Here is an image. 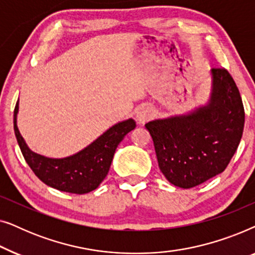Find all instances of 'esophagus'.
I'll use <instances>...</instances> for the list:
<instances>
[{
	"label": "esophagus",
	"instance_id": "obj_1",
	"mask_svg": "<svg viewBox=\"0 0 255 255\" xmlns=\"http://www.w3.org/2000/svg\"><path fill=\"white\" fill-rule=\"evenodd\" d=\"M153 116V110L152 108H149L147 106H142L139 108V109L135 111V122L138 124H145L146 122L149 121Z\"/></svg>",
	"mask_w": 255,
	"mask_h": 255
}]
</instances>
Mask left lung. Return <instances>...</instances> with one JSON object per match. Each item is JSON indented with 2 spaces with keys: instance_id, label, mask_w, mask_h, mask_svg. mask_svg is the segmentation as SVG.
Instances as JSON below:
<instances>
[{
  "instance_id": "1",
  "label": "left lung",
  "mask_w": 255,
  "mask_h": 255,
  "mask_svg": "<svg viewBox=\"0 0 255 255\" xmlns=\"http://www.w3.org/2000/svg\"><path fill=\"white\" fill-rule=\"evenodd\" d=\"M209 99L187 113L145 124L159 168L174 186L188 189L224 172L240 142L243 101L232 76L212 68Z\"/></svg>"
}]
</instances>
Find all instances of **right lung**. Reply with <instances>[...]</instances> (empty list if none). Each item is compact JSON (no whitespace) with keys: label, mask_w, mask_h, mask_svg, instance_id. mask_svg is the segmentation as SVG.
<instances>
[{"label":"right lung","mask_w":255,"mask_h":255,"mask_svg":"<svg viewBox=\"0 0 255 255\" xmlns=\"http://www.w3.org/2000/svg\"><path fill=\"white\" fill-rule=\"evenodd\" d=\"M17 101L13 111V130L27 165L48 187L72 194H87L95 190L109 172L115 151L125 135L135 128L132 118L118 122L104 131L88 146L65 158H48L33 152L17 128Z\"/></svg>","instance_id":"1"}]
</instances>
